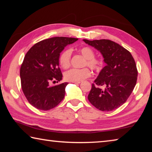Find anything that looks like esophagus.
Listing matches in <instances>:
<instances>
[{
    "mask_svg": "<svg viewBox=\"0 0 152 152\" xmlns=\"http://www.w3.org/2000/svg\"><path fill=\"white\" fill-rule=\"evenodd\" d=\"M72 82L75 84H80V82Z\"/></svg>",
    "mask_w": 152,
    "mask_h": 152,
    "instance_id": "1",
    "label": "esophagus"
}]
</instances>
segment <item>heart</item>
Segmentation results:
<instances>
[{
    "label": "heart",
    "instance_id": "b5f03b06",
    "mask_svg": "<svg viewBox=\"0 0 152 152\" xmlns=\"http://www.w3.org/2000/svg\"><path fill=\"white\" fill-rule=\"evenodd\" d=\"M79 52L85 58L83 66H88L94 70L100 69L102 65V61L99 59L94 58L95 53L94 50L89 47H84L79 50ZM72 50L66 49L62 52L59 58L60 66L63 68H67L70 66ZM91 72L88 68H83L81 69L72 68L66 71L64 74V78L67 81L80 82L91 76Z\"/></svg>",
    "mask_w": 152,
    "mask_h": 152
}]
</instances>
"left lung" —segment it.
Instances as JSON below:
<instances>
[{"mask_svg": "<svg viewBox=\"0 0 152 152\" xmlns=\"http://www.w3.org/2000/svg\"><path fill=\"white\" fill-rule=\"evenodd\" d=\"M83 41L99 51L106 64L95 79V85L92 84L88 101L102 111L116 109L126 102L137 82L134 59L129 51L113 41Z\"/></svg>", "mask_w": 152, "mask_h": 152, "instance_id": "8db88e82", "label": "left lung"}]
</instances>
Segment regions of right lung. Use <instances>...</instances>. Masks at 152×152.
Returning a JSON list of instances; mask_svg holds the SVG:
<instances>
[{
    "instance_id": "add662e5",
    "label": "right lung",
    "mask_w": 152,
    "mask_h": 152,
    "mask_svg": "<svg viewBox=\"0 0 152 152\" xmlns=\"http://www.w3.org/2000/svg\"><path fill=\"white\" fill-rule=\"evenodd\" d=\"M77 38L55 37L38 42L27 51L20 70L23 92L29 103L37 109L56 107L65 96L68 82L51 86L61 80L59 68L60 53Z\"/></svg>"
}]
</instances>
